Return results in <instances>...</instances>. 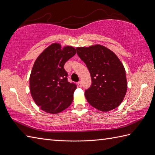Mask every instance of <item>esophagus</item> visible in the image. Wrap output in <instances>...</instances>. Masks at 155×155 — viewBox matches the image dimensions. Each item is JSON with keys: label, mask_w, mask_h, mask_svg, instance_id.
Listing matches in <instances>:
<instances>
[{"label": "esophagus", "mask_w": 155, "mask_h": 155, "mask_svg": "<svg viewBox=\"0 0 155 155\" xmlns=\"http://www.w3.org/2000/svg\"><path fill=\"white\" fill-rule=\"evenodd\" d=\"M78 86L79 87H82V83H81V81L78 82Z\"/></svg>", "instance_id": "1"}]
</instances>
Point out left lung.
Here are the masks:
<instances>
[{
    "mask_svg": "<svg viewBox=\"0 0 155 155\" xmlns=\"http://www.w3.org/2000/svg\"><path fill=\"white\" fill-rule=\"evenodd\" d=\"M77 53L91 74L92 84L84 93L88 103L103 112L118 107L127 91L126 72L119 58L100 45L77 47Z\"/></svg>",
    "mask_w": 155,
    "mask_h": 155,
    "instance_id": "left-lung-1",
    "label": "left lung"
}]
</instances>
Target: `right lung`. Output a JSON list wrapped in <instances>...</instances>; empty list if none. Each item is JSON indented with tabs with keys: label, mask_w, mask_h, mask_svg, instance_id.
<instances>
[{
	"label": "right lung",
	"mask_w": 155,
	"mask_h": 155,
	"mask_svg": "<svg viewBox=\"0 0 155 155\" xmlns=\"http://www.w3.org/2000/svg\"><path fill=\"white\" fill-rule=\"evenodd\" d=\"M76 49L53 43L38 56L30 76V91L35 103L46 113L57 114L71 104L75 83H69L64 65Z\"/></svg>",
	"instance_id": "right-lung-1"
}]
</instances>
